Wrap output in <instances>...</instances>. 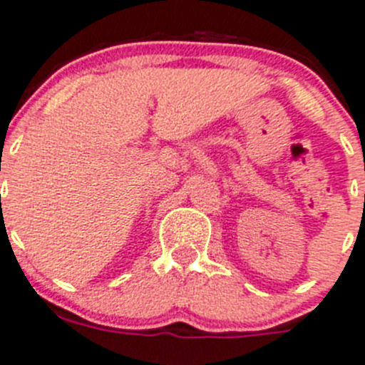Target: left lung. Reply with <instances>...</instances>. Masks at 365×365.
Wrapping results in <instances>:
<instances>
[{"label":"left lung","mask_w":365,"mask_h":365,"mask_svg":"<svg viewBox=\"0 0 365 365\" xmlns=\"http://www.w3.org/2000/svg\"><path fill=\"white\" fill-rule=\"evenodd\" d=\"M364 202H365V195H364Z\"/></svg>","instance_id":"1"}]
</instances>
